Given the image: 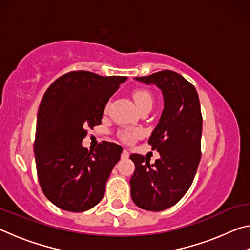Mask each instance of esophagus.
<instances>
[{"label":"esophagus","instance_id":"34e87169","mask_svg":"<svg viewBox=\"0 0 250 250\" xmlns=\"http://www.w3.org/2000/svg\"><path fill=\"white\" fill-rule=\"evenodd\" d=\"M128 156H129V152L128 151H126V150L122 151V154H121V158L122 159H126V158H128Z\"/></svg>","mask_w":250,"mask_h":250}]
</instances>
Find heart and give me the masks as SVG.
I'll return each mask as SVG.
<instances>
[{"label": "heart", "instance_id": "1", "mask_svg": "<svg viewBox=\"0 0 250 250\" xmlns=\"http://www.w3.org/2000/svg\"><path fill=\"white\" fill-rule=\"evenodd\" d=\"M132 97H133L135 104H137V107L139 110H140V111H142V110H146V109L151 110L152 107H153V104H154L153 96H152L147 90H145V89L134 90L132 94ZM133 135H134V133L129 132V131H125V132L120 133V138L124 141H129L130 139L133 137Z\"/></svg>", "mask_w": 250, "mask_h": 250}]
</instances>
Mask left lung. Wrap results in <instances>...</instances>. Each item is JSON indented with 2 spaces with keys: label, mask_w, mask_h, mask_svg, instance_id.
I'll return each mask as SVG.
<instances>
[{
  "label": "left lung",
  "mask_w": 250,
  "mask_h": 250,
  "mask_svg": "<svg viewBox=\"0 0 250 250\" xmlns=\"http://www.w3.org/2000/svg\"><path fill=\"white\" fill-rule=\"evenodd\" d=\"M137 82L162 91L164 108L149 145L160 159L150 164L141 154H131L135 170L130 180L131 198L138 207L160 211L175 205L195 176L201 160L202 113L197 91L183 76L163 70Z\"/></svg>",
  "instance_id": "8db88e82"
}]
</instances>
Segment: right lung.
<instances>
[{
  "mask_svg": "<svg viewBox=\"0 0 250 250\" xmlns=\"http://www.w3.org/2000/svg\"><path fill=\"white\" fill-rule=\"evenodd\" d=\"M124 76L71 71L50 84L37 113L34 153L44 195L68 211H84L103 200L122 147L104 141L95 152L83 146L87 126L101 124L108 100Z\"/></svg>",
  "mask_w": 250,
  "mask_h": 250,
  "instance_id": "right-lung-1",
  "label": "right lung"
}]
</instances>
